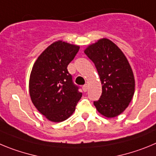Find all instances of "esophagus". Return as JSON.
Listing matches in <instances>:
<instances>
[{
  "instance_id": "1",
  "label": "esophagus",
  "mask_w": 156,
  "mask_h": 156,
  "mask_svg": "<svg viewBox=\"0 0 156 156\" xmlns=\"http://www.w3.org/2000/svg\"><path fill=\"white\" fill-rule=\"evenodd\" d=\"M82 90H83L84 92H87V90H88V85H84L83 86H82Z\"/></svg>"
}]
</instances>
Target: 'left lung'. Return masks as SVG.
Segmentation results:
<instances>
[{
  "label": "left lung",
  "mask_w": 156,
  "mask_h": 156,
  "mask_svg": "<svg viewBox=\"0 0 156 156\" xmlns=\"http://www.w3.org/2000/svg\"><path fill=\"white\" fill-rule=\"evenodd\" d=\"M85 54L95 64L102 85V95L94 105L106 117L118 116L128 106L134 92V75L127 58L107 39L89 46Z\"/></svg>",
  "instance_id": "left-lung-1"
}]
</instances>
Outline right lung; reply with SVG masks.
Wrapping results in <instances>:
<instances>
[{"instance_id":"right-lung-1","label":"right lung","mask_w":156,"mask_h":156,"mask_svg":"<svg viewBox=\"0 0 156 156\" xmlns=\"http://www.w3.org/2000/svg\"><path fill=\"white\" fill-rule=\"evenodd\" d=\"M79 48L65 42H55L40 54L32 69L29 79L32 102L53 122L67 120L82 95L68 71V65Z\"/></svg>"}]
</instances>
